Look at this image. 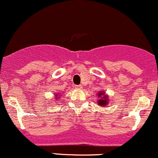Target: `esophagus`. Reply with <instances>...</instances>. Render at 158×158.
<instances>
[{
  "mask_svg": "<svg viewBox=\"0 0 158 158\" xmlns=\"http://www.w3.org/2000/svg\"><path fill=\"white\" fill-rule=\"evenodd\" d=\"M75 88H76V89L80 90V89H82V86H81V85H75Z\"/></svg>",
  "mask_w": 158,
  "mask_h": 158,
  "instance_id": "1",
  "label": "esophagus"
}]
</instances>
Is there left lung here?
Returning a JSON list of instances; mask_svg holds the SVG:
<instances>
[{"instance_id":"1","label":"left lung","mask_w":158,"mask_h":158,"mask_svg":"<svg viewBox=\"0 0 158 158\" xmlns=\"http://www.w3.org/2000/svg\"><path fill=\"white\" fill-rule=\"evenodd\" d=\"M98 94L99 98H100L98 102V105H100V106H106L107 103H109L108 96H106V95L105 94V92H103V91H100V92H99Z\"/></svg>"}]
</instances>
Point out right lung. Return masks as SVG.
<instances>
[{
    "label": "right lung",
    "mask_w": 158,
    "mask_h": 158,
    "mask_svg": "<svg viewBox=\"0 0 158 158\" xmlns=\"http://www.w3.org/2000/svg\"><path fill=\"white\" fill-rule=\"evenodd\" d=\"M55 96H56L55 97V100H58V98H57V97L58 96V94H55ZM58 99H59V98H58Z\"/></svg>",
    "instance_id": "right-lung-1"
}]
</instances>
